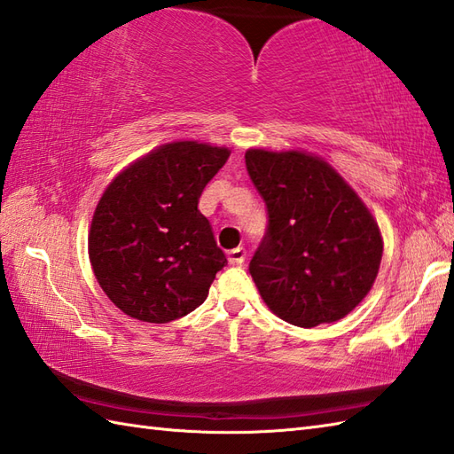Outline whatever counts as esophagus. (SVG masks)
<instances>
[{
  "label": "esophagus",
  "instance_id": "esophagus-1",
  "mask_svg": "<svg viewBox=\"0 0 454 454\" xmlns=\"http://www.w3.org/2000/svg\"><path fill=\"white\" fill-rule=\"evenodd\" d=\"M245 258H247V250L243 247H237L233 250H229V262L231 264H245Z\"/></svg>",
  "mask_w": 454,
  "mask_h": 454
}]
</instances>
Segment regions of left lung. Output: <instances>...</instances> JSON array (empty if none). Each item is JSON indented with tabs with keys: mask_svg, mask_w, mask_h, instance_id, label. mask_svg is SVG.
I'll return each mask as SVG.
<instances>
[{
	"mask_svg": "<svg viewBox=\"0 0 454 454\" xmlns=\"http://www.w3.org/2000/svg\"><path fill=\"white\" fill-rule=\"evenodd\" d=\"M245 163L268 209L266 235L248 266L264 303L301 328L344 318L379 274L377 221L320 157L248 149Z\"/></svg>",
	"mask_w": 454,
	"mask_h": 454,
	"instance_id": "left-lung-1",
	"label": "left lung"
}]
</instances>
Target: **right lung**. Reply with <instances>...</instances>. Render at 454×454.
Returning a JSON list of instances; mask_svg holds the SVG:
<instances>
[{"label": "right lung", "mask_w": 454, "mask_h": 454, "mask_svg": "<svg viewBox=\"0 0 454 454\" xmlns=\"http://www.w3.org/2000/svg\"><path fill=\"white\" fill-rule=\"evenodd\" d=\"M231 151L173 142L124 168L98 200L89 258L98 286L128 317L163 325L204 303L227 264L198 201Z\"/></svg>", "instance_id": "right-lung-1"}]
</instances>
